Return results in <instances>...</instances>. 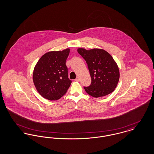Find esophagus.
Returning <instances> with one entry per match:
<instances>
[{
  "mask_svg": "<svg viewBox=\"0 0 154 154\" xmlns=\"http://www.w3.org/2000/svg\"><path fill=\"white\" fill-rule=\"evenodd\" d=\"M75 81H79V78H78V77L76 78V79H75Z\"/></svg>",
  "mask_w": 154,
  "mask_h": 154,
  "instance_id": "obj_1",
  "label": "esophagus"
}]
</instances>
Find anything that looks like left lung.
I'll list each match as a JSON object with an SVG mask.
<instances>
[{"mask_svg": "<svg viewBox=\"0 0 154 154\" xmlns=\"http://www.w3.org/2000/svg\"><path fill=\"white\" fill-rule=\"evenodd\" d=\"M77 51L88 65L91 84L84 87L89 95L99 97L112 92L117 85L119 71L117 64L109 52L102 49L87 50L78 48Z\"/></svg>", "mask_w": 154, "mask_h": 154, "instance_id": "8db88e82", "label": "left lung"}]
</instances>
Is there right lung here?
<instances>
[{"label":"right lung","instance_id":"obj_1","mask_svg":"<svg viewBox=\"0 0 154 154\" xmlns=\"http://www.w3.org/2000/svg\"><path fill=\"white\" fill-rule=\"evenodd\" d=\"M69 52V48L62 51L47 52L35 67L33 74L34 85L37 92L48 100H58L70 86L72 81L68 78L66 65Z\"/></svg>","mask_w":154,"mask_h":154}]
</instances>
